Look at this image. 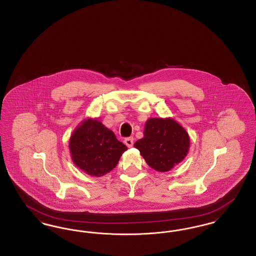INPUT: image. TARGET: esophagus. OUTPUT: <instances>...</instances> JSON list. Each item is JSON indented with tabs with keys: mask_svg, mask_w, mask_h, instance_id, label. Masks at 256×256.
Segmentation results:
<instances>
[{
	"mask_svg": "<svg viewBox=\"0 0 256 256\" xmlns=\"http://www.w3.org/2000/svg\"><path fill=\"white\" fill-rule=\"evenodd\" d=\"M124 144L128 148L134 146V137H128L124 139Z\"/></svg>",
	"mask_w": 256,
	"mask_h": 256,
	"instance_id": "obj_1",
	"label": "esophagus"
}]
</instances>
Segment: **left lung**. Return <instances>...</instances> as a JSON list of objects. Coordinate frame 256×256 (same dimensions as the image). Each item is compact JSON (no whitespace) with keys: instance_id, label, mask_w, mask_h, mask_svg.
Returning <instances> with one entry per match:
<instances>
[{"instance_id":"left-lung-1","label":"left lung","mask_w":256,"mask_h":256,"mask_svg":"<svg viewBox=\"0 0 256 256\" xmlns=\"http://www.w3.org/2000/svg\"><path fill=\"white\" fill-rule=\"evenodd\" d=\"M189 136L172 119L152 118L145 124L144 137L135 142L146 164L154 170L167 172L186 156Z\"/></svg>"}]
</instances>
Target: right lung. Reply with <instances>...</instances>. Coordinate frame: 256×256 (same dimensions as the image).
<instances>
[{"label": "right lung", "instance_id": "obj_1", "mask_svg": "<svg viewBox=\"0 0 256 256\" xmlns=\"http://www.w3.org/2000/svg\"><path fill=\"white\" fill-rule=\"evenodd\" d=\"M69 146L74 163L94 176H102L113 170L128 150L102 122L90 119L74 132Z\"/></svg>", "mask_w": 256, "mask_h": 256}]
</instances>
